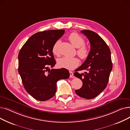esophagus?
I'll list each match as a JSON object with an SVG mask.
<instances>
[{"label":"esophagus","instance_id":"obj_1","mask_svg":"<svg viewBox=\"0 0 130 130\" xmlns=\"http://www.w3.org/2000/svg\"><path fill=\"white\" fill-rule=\"evenodd\" d=\"M70 78H73V76H74V74H73V73L71 71H70Z\"/></svg>","mask_w":130,"mask_h":130}]
</instances>
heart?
I'll list each match as a JSON object with an SVG mask.
<instances>
[{"label": "heart", "instance_id": "b5f03b06", "mask_svg": "<svg viewBox=\"0 0 130 130\" xmlns=\"http://www.w3.org/2000/svg\"><path fill=\"white\" fill-rule=\"evenodd\" d=\"M68 39L71 43L76 48H78L77 54L78 56L83 60L86 59L90 54V49L85 45L84 39L79 36L77 34L73 32L69 36ZM59 42L57 41L54 45L52 48V52L58 56V45ZM79 59L76 57H64L59 58L57 60V65L61 68H64L67 70H73L77 67L79 65Z\"/></svg>", "mask_w": 130, "mask_h": 130}]
</instances>
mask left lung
<instances>
[{"label": "left lung", "instance_id": "1", "mask_svg": "<svg viewBox=\"0 0 130 130\" xmlns=\"http://www.w3.org/2000/svg\"><path fill=\"white\" fill-rule=\"evenodd\" d=\"M80 32L89 40L91 50L85 61L74 74L83 82L82 86L75 92L80 97L92 99L103 91L108 83L113 67L111 51L105 41L97 33L90 30ZM82 70H86L88 72L80 74L78 72Z\"/></svg>", "mask_w": 130, "mask_h": 130}]
</instances>
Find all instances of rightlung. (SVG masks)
<instances>
[{"label":"right lung","mask_w":130,"mask_h":130,"mask_svg":"<svg viewBox=\"0 0 130 130\" xmlns=\"http://www.w3.org/2000/svg\"><path fill=\"white\" fill-rule=\"evenodd\" d=\"M65 32L63 30H49L32 35L18 54V73L26 91L34 99L45 101L56 93V84L70 76L64 68L51 69L56 64L52 48Z\"/></svg>","instance_id":"1"}]
</instances>
